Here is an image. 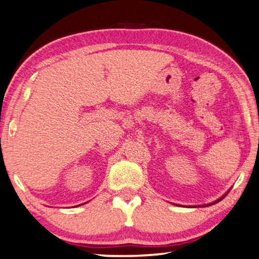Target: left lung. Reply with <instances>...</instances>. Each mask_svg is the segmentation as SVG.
Returning a JSON list of instances; mask_svg holds the SVG:
<instances>
[{"instance_id": "8db88e82", "label": "left lung", "mask_w": 259, "mask_h": 259, "mask_svg": "<svg viewBox=\"0 0 259 259\" xmlns=\"http://www.w3.org/2000/svg\"><path fill=\"white\" fill-rule=\"evenodd\" d=\"M227 194H228V192H227V193H226L225 195H224V196H223V197H220V198H219V200H217V201H215V202H213V203H211V204H214V203H217V202H219V201H222V200H223V198H224V197H225ZM211 204H207V205H211Z\"/></svg>"}]
</instances>
